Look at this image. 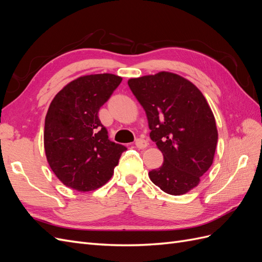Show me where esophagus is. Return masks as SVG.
<instances>
[{"mask_svg": "<svg viewBox=\"0 0 262 262\" xmlns=\"http://www.w3.org/2000/svg\"><path fill=\"white\" fill-rule=\"evenodd\" d=\"M136 146L138 147V148H144V147H146L147 146V141H145V140H143V139H137L136 140Z\"/></svg>", "mask_w": 262, "mask_h": 262, "instance_id": "1", "label": "esophagus"}]
</instances>
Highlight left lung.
<instances>
[{"label":"left lung","mask_w":262,"mask_h":262,"mask_svg":"<svg viewBox=\"0 0 262 262\" xmlns=\"http://www.w3.org/2000/svg\"><path fill=\"white\" fill-rule=\"evenodd\" d=\"M128 85L145 110L150 140L164 156L149 179L168 194L190 191L211 167L217 143L207 100L191 82L169 72L131 78Z\"/></svg>","instance_id":"8db88e82"}]
</instances>
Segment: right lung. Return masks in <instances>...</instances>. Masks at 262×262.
I'll list each match as a JSON object with an SVG mask.
<instances>
[{"label": "right lung", "mask_w": 262, "mask_h": 262, "mask_svg": "<svg viewBox=\"0 0 262 262\" xmlns=\"http://www.w3.org/2000/svg\"><path fill=\"white\" fill-rule=\"evenodd\" d=\"M122 78L94 74L76 78L51 101L45 121V150L52 171L67 187L91 191L112 178L124 145L108 139L98 118Z\"/></svg>", "instance_id": "add662e5"}]
</instances>
